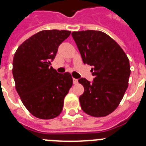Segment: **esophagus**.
Returning <instances> with one entry per match:
<instances>
[{
  "label": "esophagus",
  "instance_id": "obj_1",
  "mask_svg": "<svg viewBox=\"0 0 146 146\" xmlns=\"http://www.w3.org/2000/svg\"><path fill=\"white\" fill-rule=\"evenodd\" d=\"M73 83L74 84H77L78 83V80L75 79V78H73Z\"/></svg>",
  "mask_w": 146,
  "mask_h": 146
}]
</instances>
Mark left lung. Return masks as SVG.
<instances>
[{"label": "left lung", "instance_id": "left-lung-1", "mask_svg": "<svg viewBox=\"0 0 146 146\" xmlns=\"http://www.w3.org/2000/svg\"><path fill=\"white\" fill-rule=\"evenodd\" d=\"M72 36L85 64L92 66V82L80 78L84 87L79 98L82 110L94 117L113 113L128 88L129 60L119 45L106 33L87 30L73 32Z\"/></svg>", "mask_w": 146, "mask_h": 146}]
</instances>
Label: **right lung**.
<instances>
[{
	"label": "right lung",
	"mask_w": 146,
	"mask_h": 146,
	"mask_svg": "<svg viewBox=\"0 0 146 146\" xmlns=\"http://www.w3.org/2000/svg\"><path fill=\"white\" fill-rule=\"evenodd\" d=\"M69 31H42L18 47L13 59V77L23 104L36 118L51 119L60 115L73 80L70 73H58L51 66L59 45Z\"/></svg>",
	"instance_id": "add662e5"
}]
</instances>
